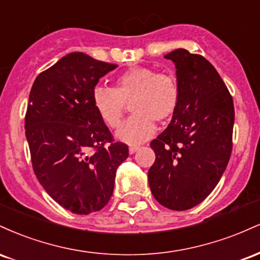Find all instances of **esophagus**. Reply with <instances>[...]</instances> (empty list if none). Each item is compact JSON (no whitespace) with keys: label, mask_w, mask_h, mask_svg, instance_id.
<instances>
[{"label":"esophagus","mask_w":260,"mask_h":260,"mask_svg":"<svg viewBox=\"0 0 260 260\" xmlns=\"http://www.w3.org/2000/svg\"><path fill=\"white\" fill-rule=\"evenodd\" d=\"M138 149L139 147H137V145H132V147H129V154H134Z\"/></svg>","instance_id":"obj_1"}]
</instances>
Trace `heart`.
I'll return each mask as SVG.
<instances>
[{
    "label": "heart",
    "mask_w": 260,
    "mask_h": 260,
    "mask_svg": "<svg viewBox=\"0 0 260 260\" xmlns=\"http://www.w3.org/2000/svg\"><path fill=\"white\" fill-rule=\"evenodd\" d=\"M91 101L100 120L110 128L121 123L126 104L131 103L133 115L121 124L116 138L136 145L153 136L154 121L165 122L174 116L180 104V86L171 74L133 67L116 78L112 89L95 86Z\"/></svg>",
    "instance_id": "b5f03b06"
}]
</instances>
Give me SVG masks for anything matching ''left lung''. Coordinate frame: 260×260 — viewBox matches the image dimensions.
Returning a JSON list of instances; mask_svg holds the SVG:
<instances>
[{"label": "left lung", "instance_id": "left-lung-1", "mask_svg": "<svg viewBox=\"0 0 260 260\" xmlns=\"http://www.w3.org/2000/svg\"><path fill=\"white\" fill-rule=\"evenodd\" d=\"M165 58L175 63L180 104L168 128L151 140L155 162L148 181L161 205L182 211L202 203L219 183L231 156L235 109L208 59L184 49Z\"/></svg>", "mask_w": 260, "mask_h": 260}]
</instances>
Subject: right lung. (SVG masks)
Here are the masks:
<instances>
[{"instance_id":"right-lung-1","label":"right lung","mask_w":260,"mask_h":260,"mask_svg":"<svg viewBox=\"0 0 260 260\" xmlns=\"http://www.w3.org/2000/svg\"><path fill=\"white\" fill-rule=\"evenodd\" d=\"M116 67L68 53L39 74L29 94L25 137L35 176L53 201L79 215L109 203L116 170L128 157L91 101L99 79Z\"/></svg>"}]
</instances>
